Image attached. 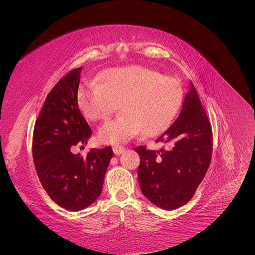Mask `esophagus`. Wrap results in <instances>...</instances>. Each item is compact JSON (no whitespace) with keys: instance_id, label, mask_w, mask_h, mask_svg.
I'll return each instance as SVG.
<instances>
[{"instance_id":"34e87169","label":"esophagus","mask_w":255,"mask_h":255,"mask_svg":"<svg viewBox=\"0 0 255 255\" xmlns=\"http://www.w3.org/2000/svg\"><path fill=\"white\" fill-rule=\"evenodd\" d=\"M113 151H114L116 155H120L122 152H125V148H123V146H120V145H115L113 148Z\"/></svg>"}]
</instances>
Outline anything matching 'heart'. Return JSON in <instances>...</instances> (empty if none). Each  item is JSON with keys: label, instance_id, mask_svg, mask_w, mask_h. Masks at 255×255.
I'll use <instances>...</instances> for the list:
<instances>
[{"label": "heart", "instance_id": "obj_1", "mask_svg": "<svg viewBox=\"0 0 255 255\" xmlns=\"http://www.w3.org/2000/svg\"><path fill=\"white\" fill-rule=\"evenodd\" d=\"M183 102L179 80L141 66L113 68L101 75V83L88 82L78 92L79 109L90 121L105 120L119 109L117 118L99 128L104 143H122L142 132L157 136L170 127Z\"/></svg>", "mask_w": 255, "mask_h": 255}]
</instances>
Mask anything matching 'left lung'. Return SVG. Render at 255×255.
I'll use <instances>...</instances> for the list:
<instances>
[{
    "label": "left lung",
    "mask_w": 255,
    "mask_h": 255,
    "mask_svg": "<svg viewBox=\"0 0 255 255\" xmlns=\"http://www.w3.org/2000/svg\"><path fill=\"white\" fill-rule=\"evenodd\" d=\"M170 142L169 151L135 148L140 156L138 182L142 194L163 210H175L194 197L212 159V128L190 82L182 111L156 142Z\"/></svg>",
    "instance_id": "left-lung-1"
}]
</instances>
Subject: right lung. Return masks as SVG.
Returning a JSON list of instances; mask_svg holds the SVG:
<instances>
[{"instance_id": "obj_1", "label": "right lung", "mask_w": 255, "mask_h": 255, "mask_svg": "<svg viewBox=\"0 0 255 255\" xmlns=\"http://www.w3.org/2000/svg\"><path fill=\"white\" fill-rule=\"evenodd\" d=\"M82 67L61 79L45 99L34 128L33 159L38 177L54 202L81 211L101 195L113 157L111 146L91 149L86 157L71 146L87 144L91 128L80 112L78 90Z\"/></svg>"}]
</instances>
